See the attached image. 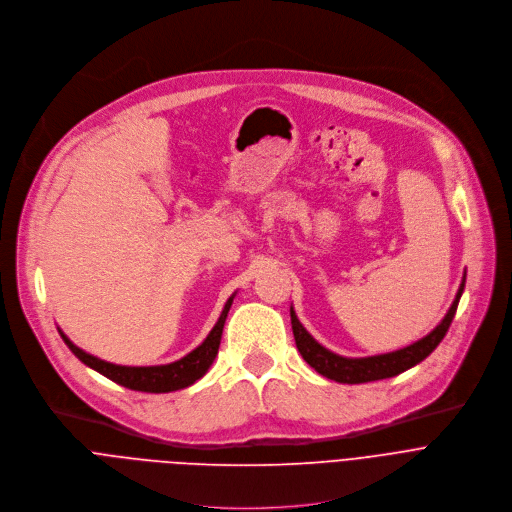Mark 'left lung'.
I'll return each instance as SVG.
<instances>
[{
  "instance_id": "1",
  "label": "left lung",
  "mask_w": 512,
  "mask_h": 512,
  "mask_svg": "<svg viewBox=\"0 0 512 512\" xmlns=\"http://www.w3.org/2000/svg\"><path fill=\"white\" fill-rule=\"evenodd\" d=\"M464 284H466V272H464L462 284L456 292V298L448 309L446 317L442 319V323L432 333H428L420 341L407 345L403 349L383 353V355H373V357H343V355H337V353L329 351L327 347H323L309 331H306L300 325L294 309L290 306V323H292L296 349L300 351L302 359L309 363L317 373H321L327 379L339 381V383H351L353 385V383H367V381L395 377V375H399L407 369H412L420 361H424L442 343V339L448 333L450 323L456 315L460 296L464 292Z\"/></svg>"
}]
</instances>
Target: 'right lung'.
<instances>
[{
    "instance_id": "right-lung-1",
    "label": "right lung",
    "mask_w": 512,
    "mask_h": 512,
    "mask_svg": "<svg viewBox=\"0 0 512 512\" xmlns=\"http://www.w3.org/2000/svg\"><path fill=\"white\" fill-rule=\"evenodd\" d=\"M236 292L226 300L222 315L218 319V323L214 325V329L210 331V335L203 339L201 345H197L191 353H187L185 357L173 361V363H165V365H149V367H129V365H115L109 361H102L86 351H82L80 347H76L60 329V337L64 339V343L68 345V349L90 369L98 371L100 375H105L107 379L135 389V391H147V393H169V391H177L183 387L193 385L197 379H201L203 375L208 373V369L212 367L218 349H220V341H222V331H224V323L228 319L230 306L234 302Z\"/></svg>"
}]
</instances>
